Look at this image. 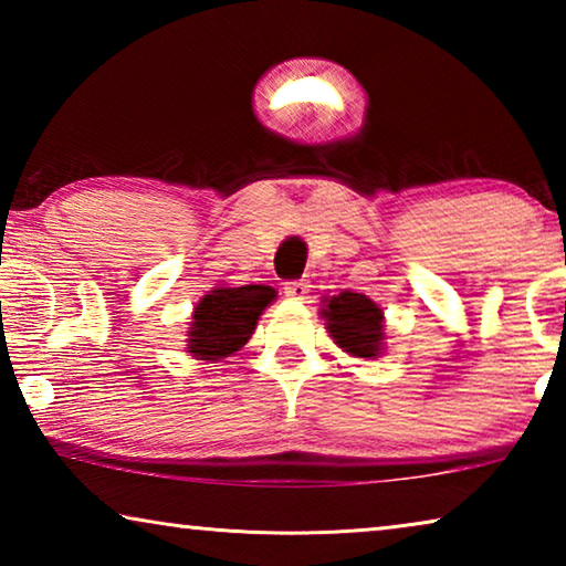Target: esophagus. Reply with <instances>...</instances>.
<instances>
[{
  "mask_svg": "<svg viewBox=\"0 0 566 566\" xmlns=\"http://www.w3.org/2000/svg\"><path fill=\"white\" fill-rule=\"evenodd\" d=\"M284 294L290 296V300H304L306 294H310V282L300 280V282H290L284 286Z\"/></svg>",
  "mask_w": 566,
  "mask_h": 566,
  "instance_id": "obj_1",
  "label": "esophagus"
}]
</instances>
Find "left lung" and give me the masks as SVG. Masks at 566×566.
<instances>
[{
  "mask_svg": "<svg viewBox=\"0 0 566 566\" xmlns=\"http://www.w3.org/2000/svg\"><path fill=\"white\" fill-rule=\"evenodd\" d=\"M319 317L339 349L359 359H377L385 354V312L367 294L339 292L324 296Z\"/></svg>",
  "mask_w": 566,
  "mask_h": 566,
  "instance_id": "8db88e82",
  "label": "left lung"
}]
</instances>
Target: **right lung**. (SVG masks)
Wrapping results in <instances>:
<instances>
[{"label": "right lung", "instance_id": "obj_1", "mask_svg": "<svg viewBox=\"0 0 566 566\" xmlns=\"http://www.w3.org/2000/svg\"><path fill=\"white\" fill-rule=\"evenodd\" d=\"M274 300L276 290L266 284L212 286L191 312L185 349L202 361L232 357L252 337L256 322Z\"/></svg>", "mask_w": 566, "mask_h": 566}]
</instances>
